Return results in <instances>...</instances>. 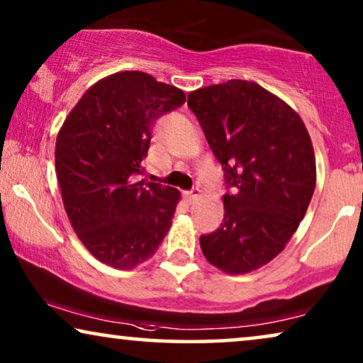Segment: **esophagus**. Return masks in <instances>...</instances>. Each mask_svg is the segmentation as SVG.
Wrapping results in <instances>:
<instances>
[{"label":"esophagus","mask_w":363,"mask_h":363,"mask_svg":"<svg viewBox=\"0 0 363 363\" xmlns=\"http://www.w3.org/2000/svg\"><path fill=\"white\" fill-rule=\"evenodd\" d=\"M200 193H201L200 188H191L190 191L183 193V198H185L188 203H193L195 200H198V198H200Z\"/></svg>","instance_id":"1"}]
</instances>
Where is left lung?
I'll return each mask as SVG.
<instances>
[{"instance_id": "left-lung-1", "label": "left lung", "mask_w": 363, "mask_h": 363, "mask_svg": "<svg viewBox=\"0 0 363 363\" xmlns=\"http://www.w3.org/2000/svg\"><path fill=\"white\" fill-rule=\"evenodd\" d=\"M225 172L221 226L201 235L203 255L228 274L264 266L284 250L315 188L314 148L301 117L266 89L231 81L188 96Z\"/></svg>"}]
</instances>
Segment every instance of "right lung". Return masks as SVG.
Masks as SVG:
<instances>
[{"label":"right lung","instance_id":"obj_1","mask_svg":"<svg viewBox=\"0 0 363 363\" xmlns=\"http://www.w3.org/2000/svg\"><path fill=\"white\" fill-rule=\"evenodd\" d=\"M150 74L108 76L81 97L56 140V173L69 221L96 259L132 269L155 255L180 191L145 175L155 122L185 104Z\"/></svg>","mask_w":363,"mask_h":363}]
</instances>
